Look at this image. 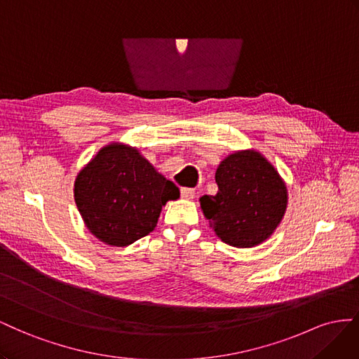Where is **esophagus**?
I'll list each match as a JSON object with an SVG mask.
<instances>
[{
	"instance_id": "1",
	"label": "esophagus",
	"mask_w": 359,
	"mask_h": 359,
	"mask_svg": "<svg viewBox=\"0 0 359 359\" xmlns=\"http://www.w3.org/2000/svg\"><path fill=\"white\" fill-rule=\"evenodd\" d=\"M180 196H182V198L191 200V198H194V196H196V191H194L192 188L183 187V188H180Z\"/></svg>"
}]
</instances>
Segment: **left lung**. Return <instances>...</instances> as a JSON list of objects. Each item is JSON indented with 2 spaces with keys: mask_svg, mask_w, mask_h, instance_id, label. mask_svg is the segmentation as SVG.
<instances>
[{
  "mask_svg": "<svg viewBox=\"0 0 359 359\" xmlns=\"http://www.w3.org/2000/svg\"><path fill=\"white\" fill-rule=\"evenodd\" d=\"M215 180L218 192L200 204L218 238L236 248L268 239L287 206V189L271 162L259 151H236L219 163Z\"/></svg>",
  "mask_w": 359,
  "mask_h": 359,
  "instance_id": "obj_1",
  "label": "left lung"
}]
</instances>
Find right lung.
Wrapping results in <instances>:
<instances>
[{"label": "right lung", "mask_w": 359, "mask_h": 359, "mask_svg": "<svg viewBox=\"0 0 359 359\" xmlns=\"http://www.w3.org/2000/svg\"><path fill=\"white\" fill-rule=\"evenodd\" d=\"M179 196V188L137 149L117 142L102 149L75 180V201L87 229L114 247L147 236L162 206Z\"/></svg>", "instance_id": "right-lung-1"}]
</instances>
